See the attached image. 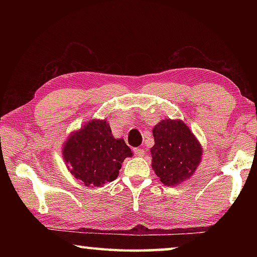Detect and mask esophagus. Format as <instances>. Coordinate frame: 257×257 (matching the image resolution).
Wrapping results in <instances>:
<instances>
[{"instance_id": "esophagus-1", "label": "esophagus", "mask_w": 257, "mask_h": 257, "mask_svg": "<svg viewBox=\"0 0 257 257\" xmlns=\"http://www.w3.org/2000/svg\"><path fill=\"white\" fill-rule=\"evenodd\" d=\"M134 153L137 156H143L145 154V151L144 149H141V147H136V149H134Z\"/></svg>"}]
</instances>
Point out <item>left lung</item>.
Returning a JSON list of instances; mask_svg holds the SVG:
<instances>
[{
  "label": "left lung",
  "mask_w": 257,
  "mask_h": 257,
  "mask_svg": "<svg viewBox=\"0 0 257 257\" xmlns=\"http://www.w3.org/2000/svg\"><path fill=\"white\" fill-rule=\"evenodd\" d=\"M152 168L165 186L180 184L193 175L201 162L202 147L180 120L165 119L153 128Z\"/></svg>",
  "instance_id": "8db88e82"
}]
</instances>
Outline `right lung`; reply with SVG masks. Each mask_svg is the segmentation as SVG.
Returning a JSON list of instances; mask_svg holds the SVG:
<instances>
[{
	"label": "right lung",
	"instance_id": "right-lung-1",
	"mask_svg": "<svg viewBox=\"0 0 257 257\" xmlns=\"http://www.w3.org/2000/svg\"><path fill=\"white\" fill-rule=\"evenodd\" d=\"M122 139H115L105 120H92L72 134L63 147V158L76 179L99 187L119 175L121 163L132 156Z\"/></svg>",
	"mask_w": 257,
	"mask_h": 257
}]
</instances>
